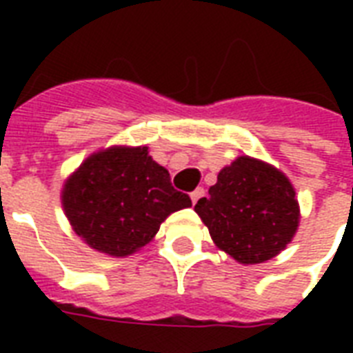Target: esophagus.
I'll use <instances>...</instances> for the list:
<instances>
[{"instance_id":"34e87169","label":"esophagus","mask_w":353,"mask_h":353,"mask_svg":"<svg viewBox=\"0 0 353 353\" xmlns=\"http://www.w3.org/2000/svg\"><path fill=\"white\" fill-rule=\"evenodd\" d=\"M203 196H205V190H203V188H196V190H194V192L190 194V199H192V203L196 205V203H198V201H199V199L203 198Z\"/></svg>"}]
</instances>
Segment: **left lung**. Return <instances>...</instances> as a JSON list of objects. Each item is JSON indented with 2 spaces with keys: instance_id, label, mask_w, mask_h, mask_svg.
I'll return each instance as SVG.
<instances>
[{
  "instance_id": "1",
  "label": "left lung",
  "mask_w": 353,
  "mask_h": 353,
  "mask_svg": "<svg viewBox=\"0 0 353 353\" xmlns=\"http://www.w3.org/2000/svg\"><path fill=\"white\" fill-rule=\"evenodd\" d=\"M198 212L210 238L243 265L268 262L293 240L301 209L284 172L260 159L240 155L218 174Z\"/></svg>"
}]
</instances>
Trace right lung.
<instances>
[{
	"instance_id": "right-lung-1",
	"label": "right lung",
	"mask_w": 353,
	"mask_h": 353,
	"mask_svg": "<svg viewBox=\"0 0 353 353\" xmlns=\"http://www.w3.org/2000/svg\"><path fill=\"white\" fill-rule=\"evenodd\" d=\"M62 207L74 234L108 256L141 251L176 210L192 207L172 187L170 174L148 146H110L91 154L62 188Z\"/></svg>"
}]
</instances>
